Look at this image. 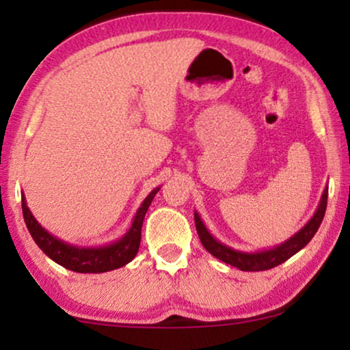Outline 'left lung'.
I'll return each mask as SVG.
<instances>
[{
	"instance_id": "obj_1",
	"label": "left lung",
	"mask_w": 350,
	"mask_h": 350,
	"mask_svg": "<svg viewBox=\"0 0 350 350\" xmlns=\"http://www.w3.org/2000/svg\"><path fill=\"white\" fill-rule=\"evenodd\" d=\"M327 199H328V188L323 191L322 200H320V205L312 219H310V221L306 224L298 234H295L290 241H286L279 247L272 248V250H266L260 253H243V252L232 250V248L223 245V243L217 242L212 236H210V232L205 229L204 223L200 221L198 213L194 215L196 229H198L199 239L200 242H202V245L205 247V250H207L210 255L218 258V260L228 262V265L231 266H236L241 271H267L282 265V262H285L288 258L293 256L295 253H298L301 248L308 245L310 239L314 237V234L317 232L320 223H322V219L325 217Z\"/></svg>"
}]
</instances>
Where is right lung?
Wrapping results in <instances>:
<instances>
[{
	"label": "right lung",
	"instance_id": "add662e5",
	"mask_svg": "<svg viewBox=\"0 0 350 350\" xmlns=\"http://www.w3.org/2000/svg\"><path fill=\"white\" fill-rule=\"evenodd\" d=\"M159 188L152 191V193L145 199L142 207L133 218L132 228L124 236L121 241L113 243V245L103 247V248H76L71 245H66L59 239L51 236L49 232L44 231L40 226V223L33 218L30 210H28L25 199H22V212L23 219L30 231L33 241L36 245L55 261L57 265L64 266L65 269H70L73 272H81V274H100V272H108L118 267H122L127 262H131L135 258L138 247H140L142 241V226L145 215L148 212L152 198H154Z\"/></svg>",
	"mask_w": 350,
	"mask_h": 350
}]
</instances>
